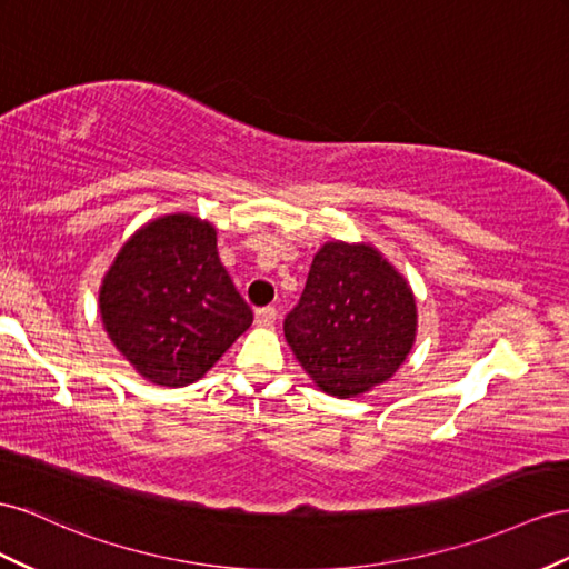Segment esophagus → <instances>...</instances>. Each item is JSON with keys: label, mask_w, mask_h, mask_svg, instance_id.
<instances>
[{"label": "esophagus", "mask_w": 569, "mask_h": 569, "mask_svg": "<svg viewBox=\"0 0 569 569\" xmlns=\"http://www.w3.org/2000/svg\"><path fill=\"white\" fill-rule=\"evenodd\" d=\"M276 317H279V312H276V308H259L257 312H254V319H257V325H261V327H271L273 322H276Z\"/></svg>", "instance_id": "esophagus-1"}]
</instances>
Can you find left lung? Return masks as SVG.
I'll use <instances>...</instances> for the list:
<instances>
[{"label": "left lung", "mask_w": 569, "mask_h": 569, "mask_svg": "<svg viewBox=\"0 0 569 569\" xmlns=\"http://www.w3.org/2000/svg\"><path fill=\"white\" fill-rule=\"evenodd\" d=\"M283 333L315 385L348 399L389 380L409 356L416 300L372 247L329 242L315 254Z\"/></svg>", "instance_id": "obj_1"}]
</instances>
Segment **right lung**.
Masks as SVG:
<instances>
[{
    "label": "right lung",
    "instance_id": "right-lung-1",
    "mask_svg": "<svg viewBox=\"0 0 569 569\" xmlns=\"http://www.w3.org/2000/svg\"><path fill=\"white\" fill-rule=\"evenodd\" d=\"M112 343L146 380L197 382L252 325V310L216 252V230L194 216H166L120 250L100 288Z\"/></svg>",
    "mask_w": 569,
    "mask_h": 569
}]
</instances>
